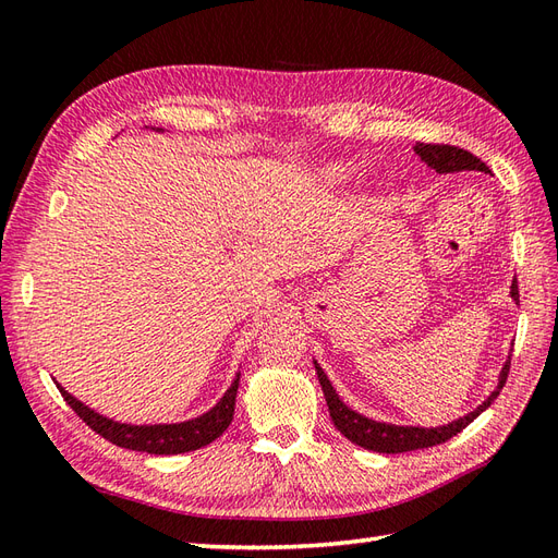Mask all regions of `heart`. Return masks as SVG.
Here are the masks:
<instances>
[{
    "mask_svg": "<svg viewBox=\"0 0 558 558\" xmlns=\"http://www.w3.org/2000/svg\"><path fill=\"white\" fill-rule=\"evenodd\" d=\"M330 177H332V179H341V169H339V167H332V169H330Z\"/></svg>",
    "mask_w": 558,
    "mask_h": 558,
    "instance_id": "heart-1",
    "label": "heart"
}]
</instances>
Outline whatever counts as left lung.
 <instances>
[{
	"instance_id": "8db88e82",
	"label": "left lung",
	"mask_w": 558,
	"mask_h": 558,
	"mask_svg": "<svg viewBox=\"0 0 558 558\" xmlns=\"http://www.w3.org/2000/svg\"><path fill=\"white\" fill-rule=\"evenodd\" d=\"M415 153L428 167L436 169L438 174H454V171H471V169L490 171L488 167H485V162L478 160L476 155H471L464 148L448 146V143H415ZM511 299L519 304V282L517 280L511 282ZM509 365H511V359L505 363L502 373H499V384H497V389L488 396V401H483V405H478L474 412H469L466 417L454 420L446 426H436V428L396 426V424L367 420L339 401L337 391L332 389L330 379L325 377L323 367L318 363H316V373H318L320 387H323L325 401H327V410H330V417H332V424L337 426V432H341L351 442H355V446H361L365 450L396 454V452H408V450L434 448V446H440V442H446L452 436L460 434L462 428L474 422L485 408H490V403L499 396V391H502L505 381L509 377Z\"/></svg>"
}]
</instances>
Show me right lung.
Instances as JSON below:
<instances>
[{"mask_svg":"<svg viewBox=\"0 0 558 558\" xmlns=\"http://www.w3.org/2000/svg\"><path fill=\"white\" fill-rule=\"evenodd\" d=\"M238 381H240V375L231 384V389L223 393L221 401L209 412H205L203 417H195L191 422H181V424H155V426H132V424L112 422L104 415H96L94 410L75 401V398L70 396L63 387H59V391L65 398V403L77 412V417L84 424L94 428L98 436L116 442V446L136 450V452H148V454H179V452L205 448L226 432L235 412Z\"/></svg>","mask_w":558,"mask_h":558,"instance_id":"right-lung-1","label":"right lung"}]
</instances>
